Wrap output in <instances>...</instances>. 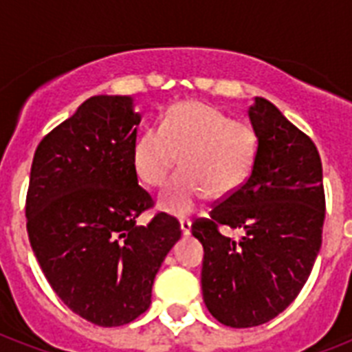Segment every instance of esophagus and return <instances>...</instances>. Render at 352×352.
Wrapping results in <instances>:
<instances>
[{
    "instance_id": "obj_1",
    "label": "esophagus",
    "mask_w": 352,
    "mask_h": 352,
    "mask_svg": "<svg viewBox=\"0 0 352 352\" xmlns=\"http://www.w3.org/2000/svg\"><path fill=\"white\" fill-rule=\"evenodd\" d=\"M181 232L184 237H190V235H192V221L182 219L181 221Z\"/></svg>"
}]
</instances>
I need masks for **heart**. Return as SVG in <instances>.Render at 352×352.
<instances>
[{"label":"heart","mask_w":352,"mask_h":352,"mask_svg":"<svg viewBox=\"0 0 352 352\" xmlns=\"http://www.w3.org/2000/svg\"><path fill=\"white\" fill-rule=\"evenodd\" d=\"M257 149L259 137L250 124L212 104L186 100L171 106L160 126L138 135L131 162L144 184L159 188L179 159L182 170L160 195V208L182 217L208 195L225 199L237 192L254 170Z\"/></svg>","instance_id":"b5f03b06"}]
</instances>
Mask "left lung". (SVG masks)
<instances>
[{"label":"left lung","instance_id":"8db88e82","mask_svg":"<svg viewBox=\"0 0 352 352\" xmlns=\"http://www.w3.org/2000/svg\"><path fill=\"white\" fill-rule=\"evenodd\" d=\"M248 118L259 137L250 177L210 219L192 226L204 248V303L217 322L234 329L270 322L296 300L322 248L325 219L314 142L261 96L248 107ZM219 226L243 230L241 239L223 236Z\"/></svg>","mask_w":352,"mask_h":352}]
</instances>
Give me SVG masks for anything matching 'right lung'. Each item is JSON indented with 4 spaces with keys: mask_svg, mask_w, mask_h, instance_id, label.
<instances>
[{
    "mask_svg": "<svg viewBox=\"0 0 352 352\" xmlns=\"http://www.w3.org/2000/svg\"><path fill=\"white\" fill-rule=\"evenodd\" d=\"M140 120L133 96H91L41 140L30 168L32 252L58 298L100 327L148 311L155 276L181 239L166 214L137 226L153 204L131 162Z\"/></svg>",
    "mask_w": 352,
    "mask_h": 352,
    "instance_id": "right-lung-1",
    "label": "right lung"
}]
</instances>
